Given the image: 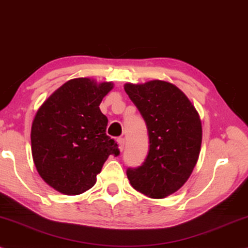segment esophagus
Segmentation results:
<instances>
[{"label":"esophagus","instance_id":"esophagus-1","mask_svg":"<svg viewBox=\"0 0 248 248\" xmlns=\"http://www.w3.org/2000/svg\"><path fill=\"white\" fill-rule=\"evenodd\" d=\"M116 142H118V147H119V150L122 151L124 149V139H118L116 140Z\"/></svg>","mask_w":248,"mask_h":248}]
</instances>
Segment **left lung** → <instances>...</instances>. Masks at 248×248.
I'll return each mask as SVG.
<instances>
[{
    "mask_svg": "<svg viewBox=\"0 0 248 248\" xmlns=\"http://www.w3.org/2000/svg\"><path fill=\"white\" fill-rule=\"evenodd\" d=\"M124 91L148 127L149 154L127 177L137 192L165 199L184 186L198 163L202 143L201 119L192 101L166 80L126 83Z\"/></svg>",
    "mask_w": 248,
    "mask_h": 248,
    "instance_id": "obj_1",
    "label": "left lung"
}]
</instances>
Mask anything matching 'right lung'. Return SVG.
Masks as SVG:
<instances>
[{
  "instance_id": "add662e5",
  "label": "right lung",
  "mask_w": 248,
  "mask_h": 248,
  "mask_svg": "<svg viewBox=\"0 0 248 248\" xmlns=\"http://www.w3.org/2000/svg\"><path fill=\"white\" fill-rule=\"evenodd\" d=\"M112 82L79 77L65 82L38 108L31 127V150L43 180L64 195H79L94 186L109 155L120 154L106 135L99 105Z\"/></svg>"
}]
</instances>
